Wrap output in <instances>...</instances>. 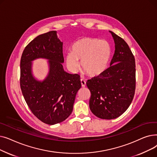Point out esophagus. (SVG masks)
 I'll list each match as a JSON object with an SVG mask.
<instances>
[{
  "label": "esophagus",
  "mask_w": 157,
  "mask_h": 157,
  "mask_svg": "<svg viewBox=\"0 0 157 157\" xmlns=\"http://www.w3.org/2000/svg\"><path fill=\"white\" fill-rule=\"evenodd\" d=\"M81 83L82 87H85L86 86V81L83 79H81Z\"/></svg>",
  "instance_id": "1"
}]
</instances>
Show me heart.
I'll return each mask as SVG.
<instances>
[{"label": "heart", "mask_w": 157, "mask_h": 157, "mask_svg": "<svg viewBox=\"0 0 157 157\" xmlns=\"http://www.w3.org/2000/svg\"><path fill=\"white\" fill-rule=\"evenodd\" d=\"M71 52L66 55V63L72 72L79 68L78 60H81V67L88 76L95 77L101 74L109 63L111 49L108 41L97 38L83 37L71 47Z\"/></svg>", "instance_id": "b5f03b06"}]
</instances>
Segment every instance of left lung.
<instances>
[{"label": "left lung", "instance_id": "8db88e82", "mask_svg": "<svg viewBox=\"0 0 157 157\" xmlns=\"http://www.w3.org/2000/svg\"><path fill=\"white\" fill-rule=\"evenodd\" d=\"M109 32L115 43L110 67L86 82L91 92L90 110L98 118L105 120L117 118L124 113L133 100L136 90L134 56L124 40Z\"/></svg>", "mask_w": 157, "mask_h": 157}]
</instances>
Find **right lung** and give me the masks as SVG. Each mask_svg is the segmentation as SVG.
Masks as SVG:
<instances>
[{
	"label": "right lung",
	"mask_w": 157,
	"mask_h": 157,
	"mask_svg": "<svg viewBox=\"0 0 157 157\" xmlns=\"http://www.w3.org/2000/svg\"><path fill=\"white\" fill-rule=\"evenodd\" d=\"M63 43L56 31L33 39L23 52L20 60V87L32 113L41 121L55 125L71 114L76 94L81 87L80 76L63 68ZM39 57L49 60L50 71L43 82L31 74V61Z\"/></svg>",
	"instance_id": "right-lung-1"
}]
</instances>
